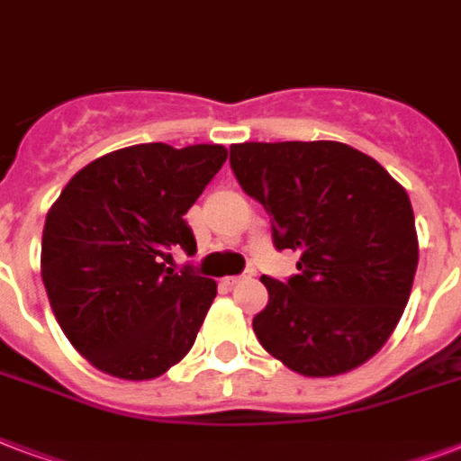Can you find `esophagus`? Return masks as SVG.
Returning a JSON list of instances; mask_svg holds the SVG:
<instances>
[{"instance_id": "esophagus-1", "label": "esophagus", "mask_w": 461, "mask_h": 461, "mask_svg": "<svg viewBox=\"0 0 461 461\" xmlns=\"http://www.w3.org/2000/svg\"><path fill=\"white\" fill-rule=\"evenodd\" d=\"M244 280H251V270H246V273H241V276L224 277L222 283H224V285H227V287H237V285H241Z\"/></svg>"}]
</instances>
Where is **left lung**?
<instances>
[{"instance_id": "obj_1", "label": "left lung", "mask_w": 461, "mask_h": 461, "mask_svg": "<svg viewBox=\"0 0 461 461\" xmlns=\"http://www.w3.org/2000/svg\"><path fill=\"white\" fill-rule=\"evenodd\" d=\"M231 171L270 217L277 251L300 254L287 280L263 276L254 333L304 377L370 360L399 324L418 266L413 207L377 161L343 142H244Z\"/></svg>"}]
</instances>
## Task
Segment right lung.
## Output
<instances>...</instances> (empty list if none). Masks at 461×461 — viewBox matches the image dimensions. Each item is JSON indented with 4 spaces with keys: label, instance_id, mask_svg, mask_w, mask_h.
Here are the masks:
<instances>
[{
    "label": "right lung",
    "instance_id": "1",
    "mask_svg": "<svg viewBox=\"0 0 461 461\" xmlns=\"http://www.w3.org/2000/svg\"><path fill=\"white\" fill-rule=\"evenodd\" d=\"M227 159L222 145L149 142L91 161L45 217L41 276L59 329L105 375L154 379L195 343L217 294L193 266L184 215Z\"/></svg>",
    "mask_w": 461,
    "mask_h": 461
}]
</instances>
